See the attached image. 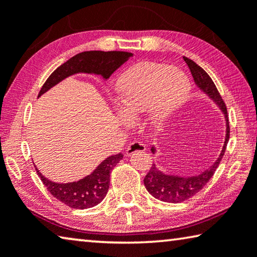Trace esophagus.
<instances>
[{"label": "esophagus", "instance_id": "obj_1", "mask_svg": "<svg viewBox=\"0 0 257 257\" xmlns=\"http://www.w3.org/2000/svg\"><path fill=\"white\" fill-rule=\"evenodd\" d=\"M146 150V146L141 143V142H133V143H130L128 145L127 150H125V153H127V156H133V154H135L136 152H144Z\"/></svg>", "mask_w": 257, "mask_h": 257}]
</instances>
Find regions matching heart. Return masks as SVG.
<instances>
[{"mask_svg": "<svg viewBox=\"0 0 257 257\" xmlns=\"http://www.w3.org/2000/svg\"><path fill=\"white\" fill-rule=\"evenodd\" d=\"M122 119L136 122L146 112L152 125L167 123L189 98L191 84L185 74L160 63H141L129 67L114 85Z\"/></svg>", "mask_w": 257, "mask_h": 257, "instance_id": "b5f03b06", "label": "heart"}]
</instances>
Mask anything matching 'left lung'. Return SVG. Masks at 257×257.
I'll list each match as a JSON object with an SVG mask.
<instances>
[{
	"mask_svg": "<svg viewBox=\"0 0 257 257\" xmlns=\"http://www.w3.org/2000/svg\"><path fill=\"white\" fill-rule=\"evenodd\" d=\"M185 63L189 66L191 73H192L193 80L197 87L200 90L206 93L209 98L217 105L218 108L221 109V112L224 114V119H225V125H226V133H225V141H224L223 148L221 153H219L216 161L211 165L209 168L203 170L199 175H194V176H178V175H172V174H166L161 172L158 168L156 164H153L151 167L150 172L146 175L144 178V185L146 190L149 191L150 194H152L154 198H157L158 200L165 201V202H183L187 200V199L192 198L193 195L197 194L198 192L206 186L207 183L213 177L214 173L216 172L217 167L221 162L222 158L225 152L227 142L230 138V125H229V117H227V111L226 106L224 104L221 95L217 90L216 85L214 84L213 80L210 79V76L207 74L205 70L195 64L193 60L184 57ZM151 152L153 154L157 153V149L152 146L151 148Z\"/></svg>",
	"mask_w": 257,
	"mask_h": 257,
	"instance_id": "8db88e82",
	"label": "left lung"
}]
</instances>
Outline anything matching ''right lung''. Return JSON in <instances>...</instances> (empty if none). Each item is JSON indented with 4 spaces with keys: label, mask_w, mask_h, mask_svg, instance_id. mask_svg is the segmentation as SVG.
<instances>
[{
    "label": "right lung",
    "mask_w": 257,
    "mask_h": 257,
    "mask_svg": "<svg viewBox=\"0 0 257 257\" xmlns=\"http://www.w3.org/2000/svg\"><path fill=\"white\" fill-rule=\"evenodd\" d=\"M133 57V54L124 51H84L72 57L66 63L57 68L48 77L41 88L39 97L50 90L56 84L62 82L68 76L79 73L96 74L107 80L121 65ZM121 153L111 156L101 161L91 174L81 178L80 181L70 183H56L43 176L38 168L41 181L56 199L74 209H87L98 205L106 197L109 186V174L119 161L122 160Z\"/></svg>",
    "instance_id": "1"
}]
</instances>
